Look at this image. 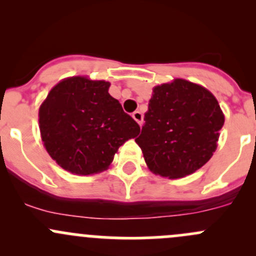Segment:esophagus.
Returning <instances> with one entry per match:
<instances>
[{
    "label": "esophagus",
    "instance_id": "obj_1",
    "mask_svg": "<svg viewBox=\"0 0 256 256\" xmlns=\"http://www.w3.org/2000/svg\"><path fill=\"white\" fill-rule=\"evenodd\" d=\"M132 118H134V120L136 121V122L138 124V125H142V122H144V115H142V112H135L132 114Z\"/></svg>",
    "mask_w": 256,
    "mask_h": 256
}]
</instances>
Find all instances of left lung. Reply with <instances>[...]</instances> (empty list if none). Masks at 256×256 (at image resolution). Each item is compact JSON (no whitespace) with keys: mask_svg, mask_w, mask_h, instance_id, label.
Masks as SVG:
<instances>
[{"mask_svg":"<svg viewBox=\"0 0 256 256\" xmlns=\"http://www.w3.org/2000/svg\"><path fill=\"white\" fill-rule=\"evenodd\" d=\"M144 125L136 144L150 171L171 180L194 174L213 156L224 125L218 100L186 79L152 89Z\"/></svg>","mask_w":256,"mask_h":256,"instance_id":"8db88e82","label":"left lung"}]
</instances>
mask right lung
Listing matches in <instances>:
<instances>
[{"label": "right lung", "mask_w": 256, "mask_h": 256, "mask_svg": "<svg viewBox=\"0 0 256 256\" xmlns=\"http://www.w3.org/2000/svg\"><path fill=\"white\" fill-rule=\"evenodd\" d=\"M110 82L84 76L54 85L38 112L49 156L79 176L109 168L118 147L140 134L138 124L109 94Z\"/></svg>", "instance_id": "right-lung-1"}]
</instances>
